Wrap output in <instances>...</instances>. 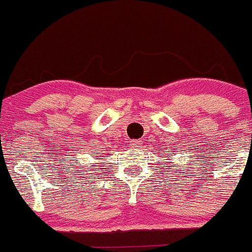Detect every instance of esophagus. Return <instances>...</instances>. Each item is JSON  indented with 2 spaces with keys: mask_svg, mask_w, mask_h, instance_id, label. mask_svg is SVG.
<instances>
[{
  "mask_svg": "<svg viewBox=\"0 0 252 252\" xmlns=\"http://www.w3.org/2000/svg\"><path fill=\"white\" fill-rule=\"evenodd\" d=\"M140 145H142V142H140V140H130L131 148H135V149H137V148H139Z\"/></svg>",
  "mask_w": 252,
  "mask_h": 252,
  "instance_id": "esophagus-1",
  "label": "esophagus"
}]
</instances>
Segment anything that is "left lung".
<instances>
[{"mask_svg":"<svg viewBox=\"0 0 252 252\" xmlns=\"http://www.w3.org/2000/svg\"><path fill=\"white\" fill-rule=\"evenodd\" d=\"M164 158H165V157H164Z\"/></svg>","mask_w":252,"mask_h":252,"instance_id":"8db88e82","label":"left lung"}]
</instances>
